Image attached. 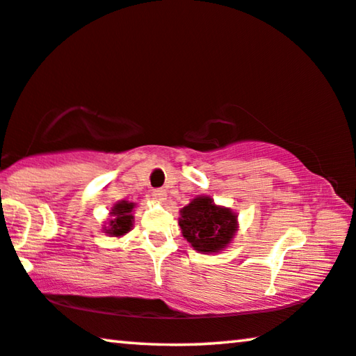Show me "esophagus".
I'll return each mask as SVG.
<instances>
[{"label": "esophagus", "instance_id": "obj_1", "mask_svg": "<svg viewBox=\"0 0 356 356\" xmlns=\"http://www.w3.org/2000/svg\"><path fill=\"white\" fill-rule=\"evenodd\" d=\"M152 196H154V200H156V201H165L166 200V191L163 188H155L154 193H152Z\"/></svg>", "mask_w": 356, "mask_h": 356}]
</instances>
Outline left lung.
Segmentation results:
<instances>
[{"mask_svg": "<svg viewBox=\"0 0 356 356\" xmlns=\"http://www.w3.org/2000/svg\"><path fill=\"white\" fill-rule=\"evenodd\" d=\"M182 236L200 253H218L233 241L238 216L228 207L217 206L211 196H198L180 209Z\"/></svg>", "mask_w": 356, "mask_h": 356, "instance_id": "left-lung-1", "label": "left lung"}]
</instances>
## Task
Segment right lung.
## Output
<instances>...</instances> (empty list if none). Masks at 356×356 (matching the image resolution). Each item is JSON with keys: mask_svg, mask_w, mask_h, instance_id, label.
<instances>
[{"mask_svg": "<svg viewBox=\"0 0 356 356\" xmlns=\"http://www.w3.org/2000/svg\"><path fill=\"white\" fill-rule=\"evenodd\" d=\"M134 202L129 201H118L111 209V218L107 227L104 225V233L112 236V238H120V236L127 234L129 229L133 228V209Z\"/></svg>", "mask_w": 356, "mask_h": 356, "instance_id": "add662e5", "label": "right lung"}]
</instances>
